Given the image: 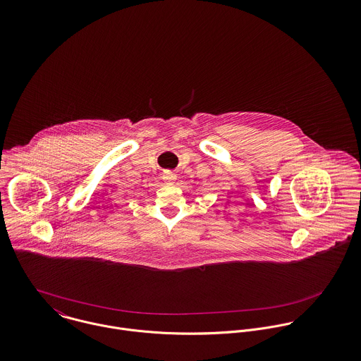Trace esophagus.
I'll return each mask as SVG.
<instances>
[{
	"label": "esophagus",
	"instance_id": "obj_1",
	"mask_svg": "<svg viewBox=\"0 0 361 361\" xmlns=\"http://www.w3.org/2000/svg\"><path fill=\"white\" fill-rule=\"evenodd\" d=\"M164 180L166 182V183H173L175 180H176V175L172 172V171H166V172H164Z\"/></svg>",
	"mask_w": 361,
	"mask_h": 361
}]
</instances>
